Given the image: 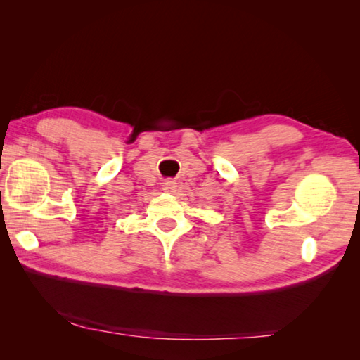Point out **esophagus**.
I'll return each instance as SVG.
<instances>
[{
	"label": "esophagus",
	"mask_w": 360,
	"mask_h": 360,
	"mask_svg": "<svg viewBox=\"0 0 360 360\" xmlns=\"http://www.w3.org/2000/svg\"><path fill=\"white\" fill-rule=\"evenodd\" d=\"M176 187V182L173 179H165V182H163V191L165 192H173Z\"/></svg>",
	"instance_id": "esophagus-1"
}]
</instances>
